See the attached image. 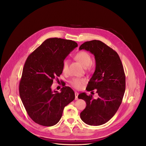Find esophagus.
Segmentation results:
<instances>
[{
    "instance_id": "obj_1",
    "label": "esophagus",
    "mask_w": 146,
    "mask_h": 146,
    "mask_svg": "<svg viewBox=\"0 0 146 146\" xmlns=\"http://www.w3.org/2000/svg\"><path fill=\"white\" fill-rule=\"evenodd\" d=\"M75 94V100H77L78 99V93L77 92H74Z\"/></svg>"
}]
</instances>
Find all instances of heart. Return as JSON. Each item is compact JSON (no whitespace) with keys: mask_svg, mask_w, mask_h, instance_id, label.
<instances>
[{"mask_svg":"<svg viewBox=\"0 0 146 146\" xmlns=\"http://www.w3.org/2000/svg\"><path fill=\"white\" fill-rule=\"evenodd\" d=\"M74 58L76 60L78 61L80 63L84 66V68H87L88 66H91L90 65L92 61V58L91 55L87 51H80L76 53L74 55ZM68 68V60H64L62 64V70L64 72H66ZM86 80L82 78H73L71 81L72 86L77 89H81L82 86L85 84Z\"/></svg>","mask_w":146,"mask_h":146,"instance_id":"1","label":"heart"}]
</instances>
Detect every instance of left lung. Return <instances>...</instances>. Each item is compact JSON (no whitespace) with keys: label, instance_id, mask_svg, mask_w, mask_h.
Returning <instances> with one entry per match:
<instances>
[{"label":"left lung","instance_id":"1","mask_svg":"<svg viewBox=\"0 0 146 146\" xmlns=\"http://www.w3.org/2000/svg\"><path fill=\"white\" fill-rule=\"evenodd\" d=\"M80 50L92 54L96 60L95 70L88 82L87 91L96 90L99 98L82 92L78 98L86 101V109L80 118L90 125L98 126L109 121L116 113L125 91V76L118 54L101 41L94 40L82 44Z\"/></svg>","mask_w":146,"mask_h":146}]
</instances>
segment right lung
<instances>
[{
  "label": "right lung",
  "instance_id": "add662e5",
  "mask_svg": "<svg viewBox=\"0 0 146 146\" xmlns=\"http://www.w3.org/2000/svg\"><path fill=\"white\" fill-rule=\"evenodd\" d=\"M78 44L60 38L46 40L27 58L19 86L24 108L31 119L46 127L56 124L64 108L75 98L73 90L64 87L52 91L53 80L62 74L66 57Z\"/></svg>",
  "mask_w": 146,
  "mask_h": 146
}]
</instances>
